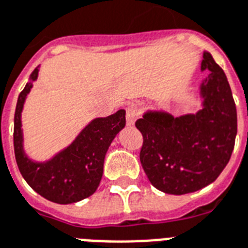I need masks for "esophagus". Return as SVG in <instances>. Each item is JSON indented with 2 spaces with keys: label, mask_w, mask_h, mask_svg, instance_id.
<instances>
[{
  "label": "esophagus",
  "mask_w": 248,
  "mask_h": 248,
  "mask_svg": "<svg viewBox=\"0 0 248 248\" xmlns=\"http://www.w3.org/2000/svg\"><path fill=\"white\" fill-rule=\"evenodd\" d=\"M140 115H141L140 107L136 106V105H130L126 108V125H133L134 122L140 118Z\"/></svg>",
  "instance_id": "1"
}]
</instances>
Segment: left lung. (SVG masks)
Returning <instances> with one entry per match:
<instances>
[{
  "mask_svg": "<svg viewBox=\"0 0 248 248\" xmlns=\"http://www.w3.org/2000/svg\"><path fill=\"white\" fill-rule=\"evenodd\" d=\"M201 70L202 110L174 118L147 111L136 126L143 136L142 168L154 187L182 195L210 185L229 162L237 136V108L224 71L208 51Z\"/></svg>",
  "mask_w": 248,
  "mask_h": 248,
  "instance_id": "1",
  "label": "left lung"
}]
</instances>
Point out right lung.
<instances>
[{
	"mask_svg": "<svg viewBox=\"0 0 248 248\" xmlns=\"http://www.w3.org/2000/svg\"><path fill=\"white\" fill-rule=\"evenodd\" d=\"M38 67L31 74L19 94L14 116V151L23 178L47 201L70 204L90 197L97 190L103 174L105 156L116 134L125 126V110L92 120L66 149L47 162L28 158L23 146L22 111L27 94L37 80Z\"/></svg>",
	"mask_w": 248,
	"mask_h": 248,
	"instance_id": "1",
	"label": "right lung"
}]
</instances>
